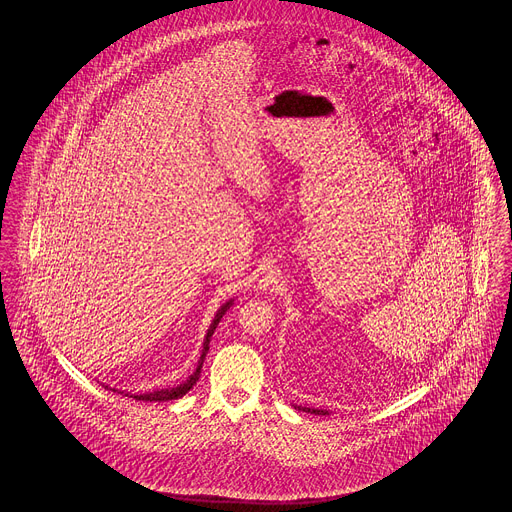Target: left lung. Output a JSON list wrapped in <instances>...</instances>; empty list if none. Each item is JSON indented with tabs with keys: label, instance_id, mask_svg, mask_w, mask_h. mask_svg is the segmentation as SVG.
<instances>
[{
	"label": "left lung",
	"instance_id": "1",
	"mask_svg": "<svg viewBox=\"0 0 512 512\" xmlns=\"http://www.w3.org/2000/svg\"><path fill=\"white\" fill-rule=\"evenodd\" d=\"M295 409H299V411H303V413H311V414H328V411H324V409H313V407H301V405H295Z\"/></svg>",
	"mask_w": 512,
	"mask_h": 512
}]
</instances>
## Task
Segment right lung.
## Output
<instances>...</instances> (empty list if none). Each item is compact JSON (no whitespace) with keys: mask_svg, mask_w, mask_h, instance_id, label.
Returning a JSON list of instances; mask_svg holds the SVG:
<instances>
[{"mask_svg":"<svg viewBox=\"0 0 512 512\" xmlns=\"http://www.w3.org/2000/svg\"><path fill=\"white\" fill-rule=\"evenodd\" d=\"M232 305H234V299H228L224 305H220L217 315H215V318L211 320V326H209V330H207V334H205V340H203V349H201V357H199V361H197V368H195L192 376H188V380H186V382H182V384H178V386H174V388H165V390L146 391V393H134V395L124 393V391H121V393L134 397L136 401H159V403H161V401H172V399H180V397H184V395H186L188 391L192 390L195 384H197V380H199V376H201V366H203L205 355H207V351H209V341H211V336L215 334V328H217L220 318L224 317V313H226ZM105 388H109V386H105ZM113 391L119 390H115V388H113Z\"/></svg>","mask_w":512,"mask_h":512,"instance_id":"right-lung-1","label":"right lung"}]
</instances>
